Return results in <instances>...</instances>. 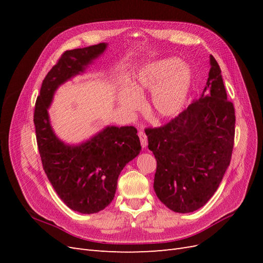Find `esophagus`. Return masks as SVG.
I'll return each mask as SVG.
<instances>
[{"instance_id":"1","label":"esophagus","mask_w":263,"mask_h":263,"mask_svg":"<svg viewBox=\"0 0 263 263\" xmlns=\"http://www.w3.org/2000/svg\"><path fill=\"white\" fill-rule=\"evenodd\" d=\"M138 136H139V139H140L141 147H142V148H146L147 145H148V139H147V136H146V134H145L144 129H139Z\"/></svg>"}]
</instances>
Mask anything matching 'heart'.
I'll return each mask as SVG.
<instances>
[{"label":"heart","instance_id":"b5f03b06","mask_svg":"<svg viewBox=\"0 0 263 263\" xmlns=\"http://www.w3.org/2000/svg\"><path fill=\"white\" fill-rule=\"evenodd\" d=\"M191 71L178 58H165L142 68L129 84L128 91L119 95V105L128 113L140 107L147 92H153L148 103L158 117H173L181 112L191 87Z\"/></svg>","mask_w":263,"mask_h":263}]
</instances>
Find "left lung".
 <instances>
[{
    "instance_id": "obj_1",
    "label": "left lung",
    "mask_w": 263,
    "mask_h": 263,
    "mask_svg": "<svg viewBox=\"0 0 263 263\" xmlns=\"http://www.w3.org/2000/svg\"><path fill=\"white\" fill-rule=\"evenodd\" d=\"M220 72L211 54L202 97L169 123L145 130L157 160L155 192L173 212L190 213L204 206L230 163L236 117Z\"/></svg>"
}]
</instances>
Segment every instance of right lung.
Wrapping results in <instances>:
<instances>
[{"label":"right lung","mask_w":263,"mask_h":263,"mask_svg":"<svg viewBox=\"0 0 263 263\" xmlns=\"http://www.w3.org/2000/svg\"><path fill=\"white\" fill-rule=\"evenodd\" d=\"M105 49L106 44L101 43L63 52L44 79L35 104L34 124L44 170L63 203L82 214L98 213L113 201L119 173L141 150L134 126H107L78 146L63 144L50 126L47 109L54 91L83 72Z\"/></svg>","instance_id":"add662e5"}]
</instances>
